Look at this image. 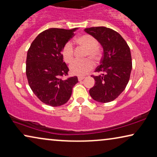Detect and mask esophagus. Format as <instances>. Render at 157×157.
<instances>
[{"label":"esophagus","mask_w":157,"mask_h":157,"mask_svg":"<svg viewBox=\"0 0 157 157\" xmlns=\"http://www.w3.org/2000/svg\"><path fill=\"white\" fill-rule=\"evenodd\" d=\"M83 79H85V77H82V76H79V77H78V80H79V81L82 80Z\"/></svg>","instance_id":"34e87169"}]
</instances>
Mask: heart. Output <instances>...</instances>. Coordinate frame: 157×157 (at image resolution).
Returning <instances> with one entry per match:
<instances>
[{"mask_svg": "<svg viewBox=\"0 0 157 157\" xmlns=\"http://www.w3.org/2000/svg\"><path fill=\"white\" fill-rule=\"evenodd\" d=\"M77 43L81 47L86 49L85 57H90L94 61H98L101 57V51L99 48V43L95 37L89 34H85L78 37ZM62 56L64 61L70 63L74 59V48L71 42H67L62 49ZM94 64L90 59L82 61L76 60L70 65V72L75 75H84L91 70Z\"/></svg>", "mask_w": 157, "mask_h": 157, "instance_id": "obj_1", "label": "heart"}]
</instances>
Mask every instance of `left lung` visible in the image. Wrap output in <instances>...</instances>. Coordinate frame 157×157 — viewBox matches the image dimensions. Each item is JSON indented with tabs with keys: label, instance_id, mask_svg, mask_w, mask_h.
Masks as SVG:
<instances>
[{
	"label": "left lung",
	"instance_id": "left-lung-1",
	"mask_svg": "<svg viewBox=\"0 0 157 157\" xmlns=\"http://www.w3.org/2000/svg\"><path fill=\"white\" fill-rule=\"evenodd\" d=\"M85 31L98 40L103 48L100 65L96 68L98 76L90 90L92 99L99 102L115 100L124 90L132 68L131 52L127 42L115 30L106 27L85 28Z\"/></svg>",
	"mask_w": 157,
	"mask_h": 157
}]
</instances>
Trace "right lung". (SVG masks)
<instances>
[{
	"instance_id": "obj_1",
	"label": "right lung",
	"mask_w": 157,
	"mask_h": 157,
	"mask_svg": "<svg viewBox=\"0 0 157 157\" xmlns=\"http://www.w3.org/2000/svg\"><path fill=\"white\" fill-rule=\"evenodd\" d=\"M78 28L71 30L50 28L35 37L28 50L26 76L32 91L42 102L51 107L65 104L72 94V87L78 82L77 76L68 75L63 62L62 49L75 35Z\"/></svg>"
}]
</instances>
